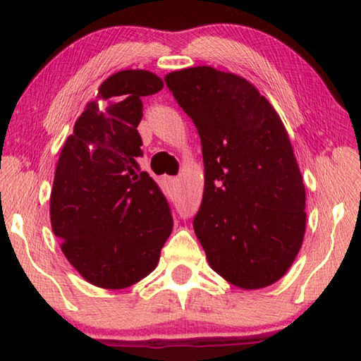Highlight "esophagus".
<instances>
[{
  "instance_id": "esophagus-1",
  "label": "esophagus",
  "mask_w": 361,
  "mask_h": 361,
  "mask_svg": "<svg viewBox=\"0 0 361 361\" xmlns=\"http://www.w3.org/2000/svg\"><path fill=\"white\" fill-rule=\"evenodd\" d=\"M169 183H170V185H176V183H178L180 180L178 178H176V176H169Z\"/></svg>"
}]
</instances>
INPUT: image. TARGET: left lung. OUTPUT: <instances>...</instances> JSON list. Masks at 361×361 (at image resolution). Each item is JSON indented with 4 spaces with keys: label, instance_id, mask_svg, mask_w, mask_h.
<instances>
[{
    "label": "left lung",
    "instance_id": "8db88e82",
    "mask_svg": "<svg viewBox=\"0 0 361 361\" xmlns=\"http://www.w3.org/2000/svg\"><path fill=\"white\" fill-rule=\"evenodd\" d=\"M166 84L202 145L195 235L213 271L245 290L282 279L302 245L305 189L283 122L253 84L212 66Z\"/></svg>",
    "mask_w": 361,
    "mask_h": 361
}]
</instances>
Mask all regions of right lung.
Masks as SVG:
<instances>
[{"mask_svg":"<svg viewBox=\"0 0 361 361\" xmlns=\"http://www.w3.org/2000/svg\"><path fill=\"white\" fill-rule=\"evenodd\" d=\"M162 87L151 71L114 73L60 152L52 231L71 266L100 288H127L154 271L173 228L166 195L138 164L142 97Z\"/></svg>","mask_w":361,"mask_h":361,"instance_id":"obj_1","label":"right lung"}]
</instances>
